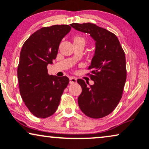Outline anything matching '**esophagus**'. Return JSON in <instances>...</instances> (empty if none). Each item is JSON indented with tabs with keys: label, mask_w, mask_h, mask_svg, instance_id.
Returning <instances> with one entry per match:
<instances>
[{
	"label": "esophagus",
	"mask_w": 149,
	"mask_h": 149,
	"mask_svg": "<svg viewBox=\"0 0 149 149\" xmlns=\"http://www.w3.org/2000/svg\"><path fill=\"white\" fill-rule=\"evenodd\" d=\"M70 83H77V79L74 77H71L70 79Z\"/></svg>",
	"instance_id": "obj_1"
}]
</instances>
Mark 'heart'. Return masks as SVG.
Instances as JSON below:
<instances>
[{"mask_svg":"<svg viewBox=\"0 0 149 149\" xmlns=\"http://www.w3.org/2000/svg\"><path fill=\"white\" fill-rule=\"evenodd\" d=\"M73 41H74V42H83V44L85 45V38L83 37H81V36H75V37L73 38Z\"/></svg>","mask_w":149,"mask_h":149,"instance_id":"heart-1","label":"heart"}]
</instances>
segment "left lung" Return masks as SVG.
<instances>
[{
  "instance_id": "left-lung-1",
  "label": "left lung",
  "mask_w": 149,
  "mask_h": 149,
  "mask_svg": "<svg viewBox=\"0 0 149 149\" xmlns=\"http://www.w3.org/2000/svg\"><path fill=\"white\" fill-rule=\"evenodd\" d=\"M70 26L89 33L95 40V54L88 68L91 72L87 74L94 84L77 80L82 87L78 97L79 108L93 119L106 117L115 109L121 99L127 77L125 52L117 36L105 28L92 23H73Z\"/></svg>"
}]
</instances>
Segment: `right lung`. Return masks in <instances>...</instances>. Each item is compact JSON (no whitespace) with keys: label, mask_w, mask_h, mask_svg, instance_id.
<instances>
[{"label":"right lung","mask_w":149,"mask_h":149,"mask_svg":"<svg viewBox=\"0 0 149 149\" xmlns=\"http://www.w3.org/2000/svg\"><path fill=\"white\" fill-rule=\"evenodd\" d=\"M70 30L69 25L41 28L22 46L17 67L19 92L30 113L38 118L54 115L68 86V77L49 75L47 65L56 58L61 40Z\"/></svg>","instance_id":"right-lung-1"}]
</instances>
